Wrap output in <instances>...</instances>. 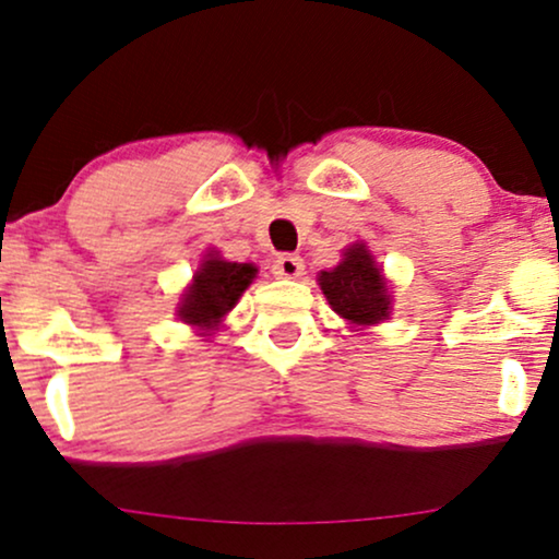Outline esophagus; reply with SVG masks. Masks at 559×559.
<instances>
[{
    "mask_svg": "<svg viewBox=\"0 0 559 559\" xmlns=\"http://www.w3.org/2000/svg\"><path fill=\"white\" fill-rule=\"evenodd\" d=\"M273 273L278 275V278H299V275L305 273V262H301L297 254H281V258L273 262Z\"/></svg>",
    "mask_w": 559,
    "mask_h": 559,
    "instance_id": "esophagus-1",
    "label": "esophagus"
}]
</instances>
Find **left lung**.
<instances>
[{
	"instance_id": "1",
	"label": "left lung",
	"mask_w": 559,
	"mask_h": 559,
	"mask_svg": "<svg viewBox=\"0 0 559 559\" xmlns=\"http://www.w3.org/2000/svg\"><path fill=\"white\" fill-rule=\"evenodd\" d=\"M320 292L329 299L331 310L342 316L352 329L362 331L389 320L391 292L383 271L365 243H352L344 258L331 271H320Z\"/></svg>"
}]
</instances>
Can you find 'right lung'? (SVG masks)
<instances>
[{
    "label": "right lung",
    "instance_id": "1",
    "mask_svg": "<svg viewBox=\"0 0 559 559\" xmlns=\"http://www.w3.org/2000/svg\"><path fill=\"white\" fill-rule=\"evenodd\" d=\"M254 278H258V267L249 262H228L217 252H207L191 284L181 294L176 310L178 318L210 336V331L223 323V318L234 310Z\"/></svg>",
    "mask_w": 559,
    "mask_h": 559
}]
</instances>
